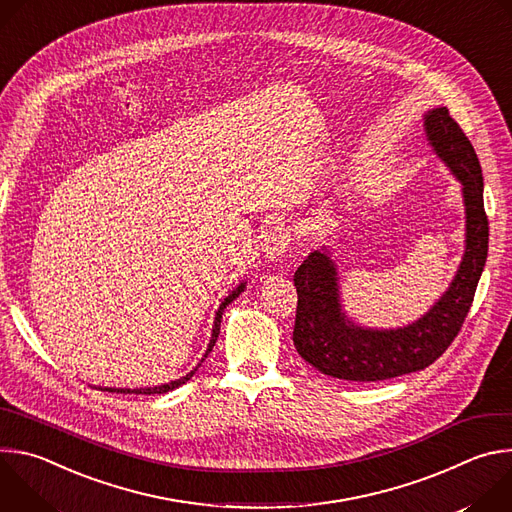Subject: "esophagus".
I'll return each instance as SVG.
<instances>
[{"mask_svg":"<svg viewBox=\"0 0 512 512\" xmlns=\"http://www.w3.org/2000/svg\"><path fill=\"white\" fill-rule=\"evenodd\" d=\"M289 245H291V233L283 225H275L263 235V255H265V259L277 261V259L285 257L287 251H289Z\"/></svg>","mask_w":512,"mask_h":512,"instance_id":"obj_1","label":"esophagus"}]
</instances>
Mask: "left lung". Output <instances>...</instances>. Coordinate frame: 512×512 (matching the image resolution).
I'll return each mask as SVG.
<instances>
[{"mask_svg":"<svg viewBox=\"0 0 512 512\" xmlns=\"http://www.w3.org/2000/svg\"><path fill=\"white\" fill-rule=\"evenodd\" d=\"M425 131L435 154L462 182L466 204V253L446 291L421 320L399 330H362L340 310L336 267L314 251L298 267V308L294 346L320 373L354 381H385L423 371L454 342L474 302L488 257V216L482 196V168L474 145L450 115L437 107L425 115Z\"/></svg>","mask_w":512,"mask_h":512,"instance_id":"obj_1","label":"left lung"}]
</instances>
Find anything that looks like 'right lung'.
<instances>
[{
	"mask_svg": "<svg viewBox=\"0 0 512 512\" xmlns=\"http://www.w3.org/2000/svg\"><path fill=\"white\" fill-rule=\"evenodd\" d=\"M243 283L233 291V294L221 304V308H218V312H216V318H214V326H212V338H210V344H208V348H206V354H204V358L210 354V350H212V346H214V342H216V338H218V334H221V320H223V312H225V308L241 294L243 291ZM202 358V360H204ZM198 369V367H196ZM196 369L192 371V373H188L186 377H182V379H178V381H172V383H168V385H160V387H148V389H133V391H129V389H105V391H109V393H133V395H160V393H168V391H172V389H178L180 385H184L186 381H190V377L196 373Z\"/></svg>",
	"mask_w": 512,
	"mask_h": 512,
	"instance_id": "1",
	"label": "right lung"
}]
</instances>
